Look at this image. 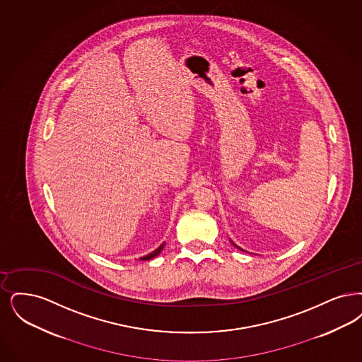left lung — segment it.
Listing matches in <instances>:
<instances>
[{
    "mask_svg": "<svg viewBox=\"0 0 362 362\" xmlns=\"http://www.w3.org/2000/svg\"><path fill=\"white\" fill-rule=\"evenodd\" d=\"M230 243H232L233 245L235 246V247H238V246L235 245L233 241H230ZM238 249H241V247H238ZM241 250H243V249H241Z\"/></svg>",
    "mask_w": 362,
    "mask_h": 362,
    "instance_id": "left-lung-1",
    "label": "left lung"
}]
</instances>
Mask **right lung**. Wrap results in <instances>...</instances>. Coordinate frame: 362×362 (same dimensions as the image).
I'll use <instances>...</instances> for the list:
<instances>
[{
	"label": "right lung",
	"mask_w": 362,
	"mask_h": 362,
	"mask_svg": "<svg viewBox=\"0 0 362 362\" xmlns=\"http://www.w3.org/2000/svg\"><path fill=\"white\" fill-rule=\"evenodd\" d=\"M164 245H165V243H163L161 245L158 247V249H155L152 253H149V255H146V256H144V257H141L140 260L146 261V260H152L153 257H156L158 255H160L161 253V250H163V247H164Z\"/></svg>",
	"instance_id": "obj_1"
}]
</instances>
